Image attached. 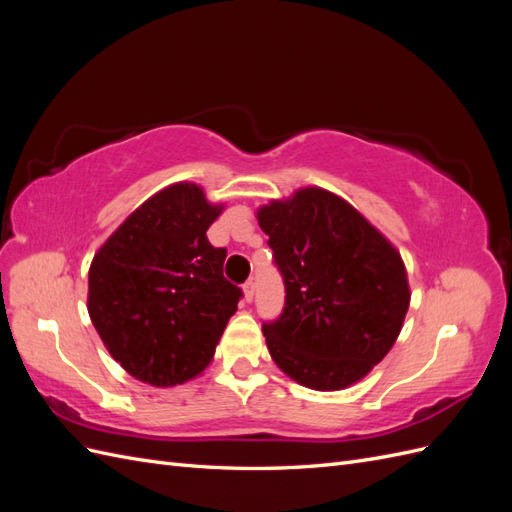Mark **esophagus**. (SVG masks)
Listing matches in <instances>:
<instances>
[{
  "label": "esophagus",
  "instance_id": "34e87169",
  "mask_svg": "<svg viewBox=\"0 0 512 512\" xmlns=\"http://www.w3.org/2000/svg\"><path fill=\"white\" fill-rule=\"evenodd\" d=\"M254 292H256V282H254V280H247V282L243 284V297H245L247 303H250V301L254 299Z\"/></svg>",
  "mask_w": 512,
  "mask_h": 512
}]
</instances>
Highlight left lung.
<instances>
[{"label":"left lung","mask_w":512,"mask_h":512,"mask_svg":"<svg viewBox=\"0 0 512 512\" xmlns=\"http://www.w3.org/2000/svg\"><path fill=\"white\" fill-rule=\"evenodd\" d=\"M286 286L280 318L262 324L271 359L307 389L365 378L404 327L408 273L399 252L344 198L297 190L256 213Z\"/></svg>","instance_id":"obj_1"}]
</instances>
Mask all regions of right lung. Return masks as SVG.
<instances>
[{
	"instance_id": "obj_1",
	"label": "right lung",
	"mask_w": 512,
	"mask_h": 512,
	"mask_svg": "<svg viewBox=\"0 0 512 512\" xmlns=\"http://www.w3.org/2000/svg\"><path fill=\"white\" fill-rule=\"evenodd\" d=\"M224 205L173 183L130 213L89 267L87 312L113 359L136 380L177 386L203 374L241 288L224 247L207 239Z\"/></svg>"
}]
</instances>
